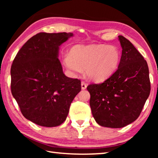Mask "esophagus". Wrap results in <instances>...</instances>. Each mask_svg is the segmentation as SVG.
Instances as JSON below:
<instances>
[{
  "instance_id": "obj_1",
  "label": "esophagus",
  "mask_w": 158,
  "mask_h": 158,
  "mask_svg": "<svg viewBox=\"0 0 158 158\" xmlns=\"http://www.w3.org/2000/svg\"><path fill=\"white\" fill-rule=\"evenodd\" d=\"M81 89L82 90H85V89H86V87H87V85H86V84H85V82H84V81H82L81 82Z\"/></svg>"
}]
</instances>
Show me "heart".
<instances>
[{
  "mask_svg": "<svg viewBox=\"0 0 158 158\" xmlns=\"http://www.w3.org/2000/svg\"><path fill=\"white\" fill-rule=\"evenodd\" d=\"M121 61V53L112 45H76L70 53L64 56L63 63L73 74L85 75L93 81H102L116 70Z\"/></svg>",
  "mask_w": 158,
  "mask_h": 158,
  "instance_id": "obj_1",
  "label": "heart"
}]
</instances>
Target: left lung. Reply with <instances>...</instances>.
Here are the masks:
<instances>
[{
	"mask_svg": "<svg viewBox=\"0 0 158 158\" xmlns=\"http://www.w3.org/2000/svg\"><path fill=\"white\" fill-rule=\"evenodd\" d=\"M122 55L118 69L100 84H90V106L103 127L121 128L139 116L151 91L148 64L134 45L118 36Z\"/></svg>",
	"mask_w": 158,
	"mask_h": 158,
	"instance_id": "1",
	"label": "left lung"
}]
</instances>
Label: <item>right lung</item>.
I'll return each instance as SVG.
<instances>
[{
  "label": "right lung",
  "mask_w": 158,
  "mask_h": 158,
  "mask_svg": "<svg viewBox=\"0 0 158 158\" xmlns=\"http://www.w3.org/2000/svg\"><path fill=\"white\" fill-rule=\"evenodd\" d=\"M72 33H40L19 51L11 67V91L26 119L40 126L65 121L81 81L66 77L58 60L60 46Z\"/></svg>",
  "instance_id": "obj_1"
}]
</instances>
